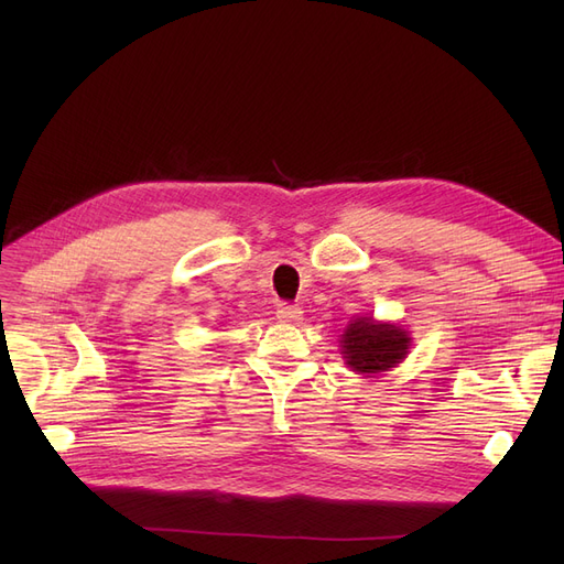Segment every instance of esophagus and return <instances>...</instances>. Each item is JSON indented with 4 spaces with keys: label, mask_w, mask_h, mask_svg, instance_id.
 Masks as SVG:
<instances>
[{
    "label": "esophagus",
    "mask_w": 564,
    "mask_h": 564,
    "mask_svg": "<svg viewBox=\"0 0 564 564\" xmlns=\"http://www.w3.org/2000/svg\"><path fill=\"white\" fill-rule=\"evenodd\" d=\"M302 308L300 306H279V311H276V319L279 322H285V324H292V322H300L302 319Z\"/></svg>",
    "instance_id": "1"
}]
</instances>
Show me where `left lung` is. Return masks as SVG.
<instances>
[{"label":"left lung","instance_id":"1","mask_svg":"<svg viewBox=\"0 0 564 564\" xmlns=\"http://www.w3.org/2000/svg\"><path fill=\"white\" fill-rule=\"evenodd\" d=\"M411 343V334L400 324L357 315L349 319L340 336V354L351 372L375 377L398 368L406 359Z\"/></svg>","mask_w":564,"mask_h":564}]
</instances>
